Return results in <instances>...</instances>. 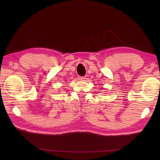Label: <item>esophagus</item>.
<instances>
[{"mask_svg":"<svg viewBox=\"0 0 160 160\" xmlns=\"http://www.w3.org/2000/svg\"><path fill=\"white\" fill-rule=\"evenodd\" d=\"M78 79H79L80 80H84L86 78H85V76H79L78 77Z\"/></svg>","mask_w":160,"mask_h":160,"instance_id":"1","label":"esophagus"}]
</instances>
